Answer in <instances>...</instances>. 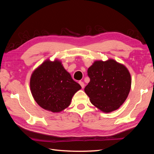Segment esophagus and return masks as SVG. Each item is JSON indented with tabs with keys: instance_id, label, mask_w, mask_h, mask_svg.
Returning <instances> with one entry per match:
<instances>
[{
	"instance_id": "obj_1",
	"label": "esophagus",
	"mask_w": 154,
	"mask_h": 154,
	"mask_svg": "<svg viewBox=\"0 0 154 154\" xmlns=\"http://www.w3.org/2000/svg\"><path fill=\"white\" fill-rule=\"evenodd\" d=\"M79 83L80 84V85L81 86V87H82V88L85 87V83L83 82V81H79Z\"/></svg>"
}]
</instances>
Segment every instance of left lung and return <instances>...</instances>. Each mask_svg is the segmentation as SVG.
<instances>
[{
  "label": "left lung",
  "instance_id": "obj_1",
  "mask_svg": "<svg viewBox=\"0 0 154 154\" xmlns=\"http://www.w3.org/2000/svg\"><path fill=\"white\" fill-rule=\"evenodd\" d=\"M87 73L90 81L84 90L91 103L104 113L119 109L131 89V75L125 65L113 59L97 60Z\"/></svg>",
  "mask_w": 154,
  "mask_h": 154
}]
</instances>
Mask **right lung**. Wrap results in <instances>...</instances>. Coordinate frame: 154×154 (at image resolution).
Listing matches in <instances>:
<instances>
[{
    "instance_id": "1",
    "label": "right lung",
    "mask_w": 154,
    "mask_h": 154,
    "mask_svg": "<svg viewBox=\"0 0 154 154\" xmlns=\"http://www.w3.org/2000/svg\"><path fill=\"white\" fill-rule=\"evenodd\" d=\"M30 87L38 105L56 113L69 106L74 94L81 89L65 69L61 61L49 59L32 72Z\"/></svg>"
}]
</instances>
